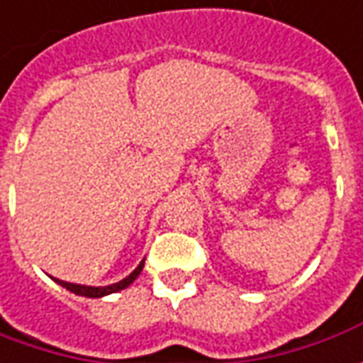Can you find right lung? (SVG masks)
Segmentation results:
<instances>
[{"label": "right lung", "instance_id": "1", "mask_svg": "<svg viewBox=\"0 0 363 363\" xmlns=\"http://www.w3.org/2000/svg\"><path fill=\"white\" fill-rule=\"evenodd\" d=\"M143 266H145V260L140 262L133 272H130L127 278H123L121 282L117 284H111V286H83V284H71V282H63V280H57V278H53L59 286H63V288H67L69 292H73V294L77 296H85V298H101V296H107L113 294V292H119V290H125L127 286H130L135 280H137V276L140 274V270H143Z\"/></svg>", "mask_w": 363, "mask_h": 363}]
</instances>
